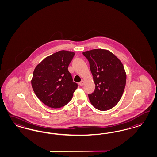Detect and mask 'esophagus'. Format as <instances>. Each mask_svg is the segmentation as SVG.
<instances>
[{
	"instance_id": "1",
	"label": "esophagus",
	"mask_w": 157,
	"mask_h": 157,
	"mask_svg": "<svg viewBox=\"0 0 157 157\" xmlns=\"http://www.w3.org/2000/svg\"><path fill=\"white\" fill-rule=\"evenodd\" d=\"M84 82H85L84 81L82 80L81 81L79 82V85H80V86H83V84H84Z\"/></svg>"
}]
</instances>
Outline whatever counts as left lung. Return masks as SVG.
Here are the masks:
<instances>
[{"label": "left lung", "instance_id": "left-lung-1", "mask_svg": "<svg viewBox=\"0 0 157 157\" xmlns=\"http://www.w3.org/2000/svg\"><path fill=\"white\" fill-rule=\"evenodd\" d=\"M88 59L95 90L88 94L92 105L98 110L106 111L119 102L124 91L126 74L124 65L113 53L105 49L83 52Z\"/></svg>", "mask_w": 157, "mask_h": 157}]
</instances>
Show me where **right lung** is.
Returning <instances> with one entry per match:
<instances>
[{"instance_id": "add662e5", "label": "right lung", "mask_w": 157, "mask_h": 157, "mask_svg": "<svg viewBox=\"0 0 157 157\" xmlns=\"http://www.w3.org/2000/svg\"><path fill=\"white\" fill-rule=\"evenodd\" d=\"M74 55L73 52H57L43 59L33 71V90L49 107L61 108L67 104L78 87L68 70Z\"/></svg>"}]
</instances>
